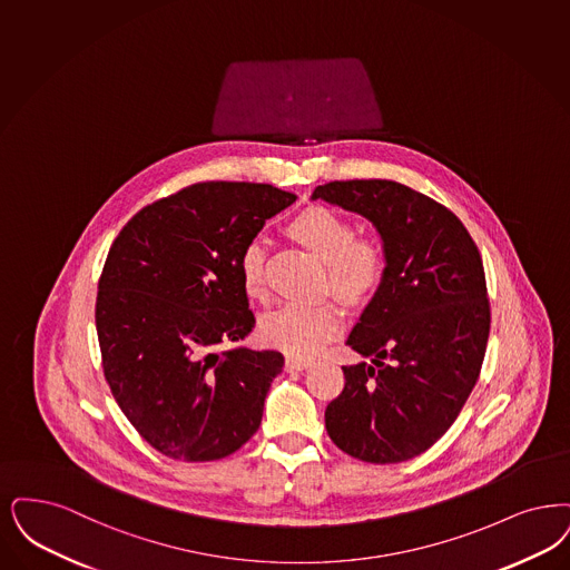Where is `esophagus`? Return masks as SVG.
<instances>
[{
    "label": "esophagus",
    "mask_w": 570,
    "mask_h": 570,
    "mask_svg": "<svg viewBox=\"0 0 570 570\" xmlns=\"http://www.w3.org/2000/svg\"><path fill=\"white\" fill-rule=\"evenodd\" d=\"M312 366L309 358H298V356H286V371H303Z\"/></svg>",
    "instance_id": "obj_1"
}]
</instances>
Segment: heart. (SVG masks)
<instances>
[{
	"instance_id": "1",
	"label": "heart",
	"mask_w": 570,
	"mask_h": 570,
	"mask_svg": "<svg viewBox=\"0 0 570 570\" xmlns=\"http://www.w3.org/2000/svg\"><path fill=\"white\" fill-rule=\"evenodd\" d=\"M291 235L328 267L331 286L343 298L368 295L382 279L384 258L371 244H356V233L340 214L326 207H309L291 223ZM265 242L254 237L242 252L239 275L246 295H263ZM343 328L342 312L331 305L286 303L261 322L263 342L291 356H314Z\"/></svg>"
}]
</instances>
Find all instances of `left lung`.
<instances>
[{
	"instance_id": "1",
	"label": "left lung",
	"mask_w": 570,
	"mask_h": 570,
	"mask_svg": "<svg viewBox=\"0 0 570 570\" xmlns=\"http://www.w3.org/2000/svg\"><path fill=\"white\" fill-rule=\"evenodd\" d=\"M316 199L363 216L384 252L380 286L345 342L371 365L342 366L326 433L365 462L410 460L448 433L478 382L490 335L478 246L448 207L405 184L328 183Z\"/></svg>"
}]
</instances>
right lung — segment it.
Masks as SVG:
<instances>
[{"mask_svg":"<svg viewBox=\"0 0 570 570\" xmlns=\"http://www.w3.org/2000/svg\"><path fill=\"white\" fill-rule=\"evenodd\" d=\"M295 199L269 184H193L137 212L108 252L95 305L104 373L160 454L218 460L258 431L284 356L239 343L256 324L239 258Z\"/></svg>","mask_w":570,"mask_h":570,"instance_id":"right-lung-1","label":"right lung"}]
</instances>
